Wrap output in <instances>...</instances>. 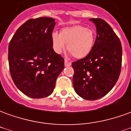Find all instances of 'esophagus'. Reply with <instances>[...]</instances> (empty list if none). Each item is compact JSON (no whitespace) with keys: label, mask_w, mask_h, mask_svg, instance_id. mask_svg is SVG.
<instances>
[{"label":"esophagus","mask_w":131,"mask_h":131,"mask_svg":"<svg viewBox=\"0 0 131 131\" xmlns=\"http://www.w3.org/2000/svg\"><path fill=\"white\" fill-rule=\"evenodd\" d=\"M71 65V63L70 62H69L68 60H64V66L65 67H69Z\"/></svg>","instance_id":"34e87169"}]
</instances>
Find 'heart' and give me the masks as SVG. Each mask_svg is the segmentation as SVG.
Returning <instances> with one entry per match:
<instances>
[{"mask_svg":"<svg viewBox=\"0 0 131 131\" xmlns=\"http://www.w3.org/2000/svg\"><path fill=\"white\" fill-rule=\"evenodd\" d=\"M51 40L53 50L57 54H61L67 44L68 51L75 58L81 59L90 54L95 43V34L91 29L76 25L63 28L60 34L52 32Z\"/></svg>","mask_w":131,"mask_h":131,"instance_id":"heart-1","label":"heart"}]
</instances>
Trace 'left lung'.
<instances>
[{
	"instance_id": "obj_1",
	"label": "left lung",
	"mask_w": 131,
	"mask_h": 131,
	"mask_svg": "<svg viewBox=\"0 0 131 131\" xmlns=\"http://www.w3.org/2000/svg\"><path fill=\"white\" fill-rule=\"evenodd\" d=\"M96 26L97 36L90 54L72 62L73 85L76 93L87 100L106 95L121 73L122 47L110 25L100 18L90 19Z\"/></svg>"
}]
</instances>
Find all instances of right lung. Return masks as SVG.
Wrapping results in <instances>:
<instances>
[{"instance_id":"obj_1","label":"right lung","mask_w":131,"mask_h":131,"mask_svg":"<svg viewBox=\"0 0 131 131\" xmlns=\"http://www.w3.org/2000/svg\"><path fill=\"white\" fill-rule=\"evenodd\" d=\"M54 19H30L17 30L8 46V62L13 82L31 98H43L53 92L64 60L53 50L51 34Z\"/></svg>"}]
</instances>
